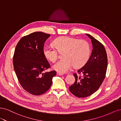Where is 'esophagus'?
I'll return each mask as SVG.
<instances>
[{
  "instance_id": "1",
  "label": "esophagus",
  "mask_w": 121,
  "mask_h": 121,
  "mask_svg": "<svg viewBox=\"0 0 121 121\" xmlns=\"http://www.w3.org/2000/svg\"><path fill=\"white\" fill-rule=\"evenodd\" d=\"M56 74L58 76H63V75H64L63 74H62V73H59V72H57Z\"/></svg>"
}]
</instances>
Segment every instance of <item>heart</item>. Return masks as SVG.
Wrapping results in <instances>:
<instances>
[{"mask_svg":"<svg viewBox=\"0 0 121 121\" xmlns=\"http://www.w3.org/2000/svg\"><path fill=\"white\" fill-rule=\"evenodd\" d=\"M55 47L46 46L43 48V54L49 61L54 63L58 57V52H63L64 57L55 64L53 68L60 73H65L72 69L81 67L89 60L90 47L84 40L63 36L53 41Z\"/></svg>","mask_w":121,"mask_h":121,"instance_id":"heart-1","label":"heart"}]
</instances>
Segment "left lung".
Instances as JSON below:
<instances>
[{"label":"left lung","instance_id":"8db88e82","mask_svg":"<svg viewBox=\"0 0 121 121\" xmlns=\"http://www.w3.org/2000/svg\"><path fill=\"white\" fill-rule=\"evenodd\" d=\"M93 49L91 56L85 65L75 73V82L69 87V90L79 98L88 97L99 89L105 78L108 67L107 54L104 46L92 36Z\"/></svg>","mask_w":121,"mask_h":121}]
</instances>
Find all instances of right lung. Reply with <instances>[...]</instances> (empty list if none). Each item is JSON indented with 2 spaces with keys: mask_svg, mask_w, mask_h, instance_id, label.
<instances>
[{
  "mask_svg": "<svg viewBox=\"0 0 121 121\" xmlns=\"http://www.w3.org/2000/svg\"><path fill=\"white\" fill-rule=\"evenodd\" d=\"M50 35L41 32L25 36L18 42L13 56V64L21 85L28 92L40 95L51 87L56 71L44 73L50 65L43 54L44 42Z\"/></svg>",
  "mask_w": 121,
  "mask_h": 121,
  "instance_id": "1",
  "label": "right lung"
}]
</instances>
